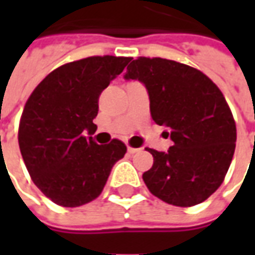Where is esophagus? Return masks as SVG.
Returning <instances> with one entry per match:
<instances>
[{
    "instance_id": "1",
    "label": "esophagus",
    "mask_w": 255,
    "mask_h": 255,
    "mask_svg": "<svg viewBox=\"0 0 255 255\" xmlns=\"http://www.w3.org/2000/svg\"><path fill=\"white\" fill-rule=\"evenodd\" d=\"M140 149H136V147H131V146H128V153L129 154H135V153H138Z\"/></svg>"
}]
</instances>
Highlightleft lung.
Segmentation results:
<instances>
[{"label": "left lung", "instance_id": "left-lung-1", "mask_svg": "<svg viewBox=\"0 0 255 255\" xmlns=\"http://www.w3.org/2000/svg\"><path fill=\"white\" fill-rule=\"evenodd\" d=\"M124 79L144 84L151 117L173 142L166 153L147 149L154 158L143 173L149 191L182 208L208 199L235 151V120L223 93L201 71L160 57L133 60Z\"/></svg>", "mask_w": 255, "mask_h": 255}]
</instances>
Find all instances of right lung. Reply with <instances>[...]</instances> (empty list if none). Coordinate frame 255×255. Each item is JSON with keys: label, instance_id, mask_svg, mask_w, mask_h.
<instances>
[{"label": "right lung", "instance_id": "obj_1", "mask_svg": "<svg viewBox=\"0 0 255 255\" xmlns=\"http://www.w3.org/2000/svg\"><path fill=\"white\" fill-rule=\"evenodd\" d=\"M131 57L94 56L58 67L38 84L20 119L19 146L32 182L49 199L76 208L100 195L127 147L97 144L98 98Z\"/></svg>", "mask_w": 255, "mask_h": 255}]
</instances>
